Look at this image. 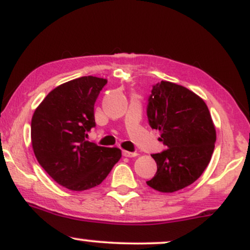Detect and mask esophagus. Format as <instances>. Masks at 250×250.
<instances>
[{"instance_id":"obj_1","label":"esophagus","mask_w":250,"mask_h":250,"mask_svg":"<svg viewBox=\"0 0 250 250\" xmlns=\"http://www.w3.org/2000/svg\"><path fill=\"white\" fill-rule=\"evenodd\" d=\"M122 154H123V156H125V157H135L139 155L137 153H133V151H128V150H123Z\"/></svg>"}]
</instances>
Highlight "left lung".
<instances>
[{"instance_id":"1","label":"left lung","mask_w":250,"mask_h":250,"mask_svg":"<svg viewBox=\"0 0 250 250\" xmlns=\"http://www.w3.org/2000/svg\"><path fill=\"white\" fill-rule=\"evenodd\" d=\"M147 115L168 148L151 155L157 171L147 185L160 193L188 187L207 168L215 148L216 130L207 104L183 85L161 81L149 96Z\"/></svg>"}]
</instances>
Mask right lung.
<instances>
[{
	"mask_svg": "<svg viewBox=\"0 0 250 250\" xmlns=\"http://www.w3.org/2000/svg\"><path fill=\"white\" fill-rule=\"evenodd\" d=\"M107 80L82 76L50 91L34 111L31 146L40 166L59 185L75 191L102 183L121 149L85 140L95 125L94 104Z\"/></svg>",
	"mask_w": 250,
	"mask_h": 250,
	"instance_id": "right-lung-1",
	"label": "right lung"
}]
</instances>
